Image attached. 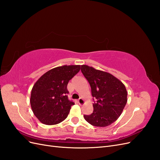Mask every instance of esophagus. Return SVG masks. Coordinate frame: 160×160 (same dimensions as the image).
I'll list each match as a JSON object with an SVG mask.
<instances>
[{
  "instance_id": "esophagus-1",
  "label": "esophagus",
  "mask_w": 160,
  "mask_h": 160,
  "mask_svg": "<svg viewBox=\"0 0 160 160\" xmlns=\"http://www.w3.org/2000/svg\"><path fill=\"white\" fill-rule=\"evenodd\" d=\"M84 103H85V101H84V99H83L79 98V99H78V103H79L80 105H83V104H84Z\"/></svg>"
}]
</instances>
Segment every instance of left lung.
Returning a JSON list of instances; mask_svg holds the SVG:
<instances>
[{
    "mask_svg": "<svg viewBox=\"0 0 160 160\" xmlns=\"http://www.w3.org/2000/svg\"><path fill=\"white\" fill-rule=\"evenodd\" d=\"M81 70L89 81L93 111L84 115L85 119L96 127H107L118 119L127 103L128 92L124 84L109 72L83 65Z\"/></svg>",
    "mask_w": 160,
    "mask_h": 160,
    "instance_id": "1",
    "label": "left lung"
}]
</instances>
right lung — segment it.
<instances>
[{
  "label": "right lung",
  "mask_w": 160,
  "mask_h": 160,
  "mask_svg": "<svg viewBox=\"0 0 160 160\" xmlns=\"http://www.w3.org/2000/svg\"><path fill=\"white\" fill-rule=\"evenodd\" d=\"M80 70V65H62L46 72L31 90L30 103L32 112L45 125L64 121L74 102L68 99L67 84Z\"/></svg>",
  "instance_id": "obj_1"
}]
</instances>
